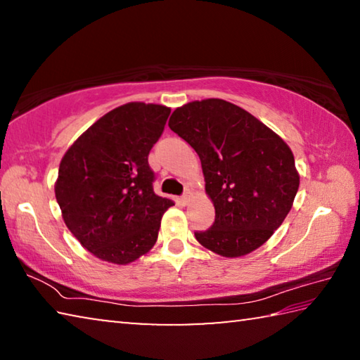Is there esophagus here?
Listing matches in <instances>:
<instances>
[{
	"label": "esophagus",
	"mask_w": 360,
	"mask_h": 360,
	"mask_svg": "<svg viewBox=\"0 0 360 360\" xmlns=\"http://www.w3.org/2000/svg\"><path fill=\"white\" fill-rule=\"evenodd\" d=\"M191 200H192V192L191 191H186L184 195H182V197H181V202L184 203V205H187L188 202H191Z\"/></svg>",
	"instance_id": "1"
}]
</instances>
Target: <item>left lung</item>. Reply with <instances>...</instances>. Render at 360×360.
<instances>
[{
    "label": "left lung",
    "mask_w": 360,
    "mask_h": 360,
    "mask_svg": "<svg viewBox=\"0 0 360 360\" xmlns=\"http://www.w3.org/2000/svg\"><path fill=\"white\" fill-rule=\"evenodd\" d=\"M168 125L198 154L216 210L214 224L195 231L197 241L222 257L260 248L289 214L300 184L289 146L252 114L219 98L187 103Z\"/></svg>",
    "instance_id": "obj_1"
}]
</instances>
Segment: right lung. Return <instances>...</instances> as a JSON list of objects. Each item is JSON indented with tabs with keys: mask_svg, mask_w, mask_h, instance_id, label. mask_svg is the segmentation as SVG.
<instances>
[{
	"mask_svg": "<svg viewBox=\"0 0 360 360\" xmlns=\"http://www.w3.org/2000/svg\"><path fill=\"white\" fill-rule=\"evenodd\" d=\"M172 109L127 103L103 115L66 150L56 198L79 243L111 264L127 265L155 245L163 212L148 155Z\"/></svg>",
	"mask_w": 360,
	"mask_h": 360,
	"instance_id": "obj_1",
	"label": "right lung"
}]
</instances>
